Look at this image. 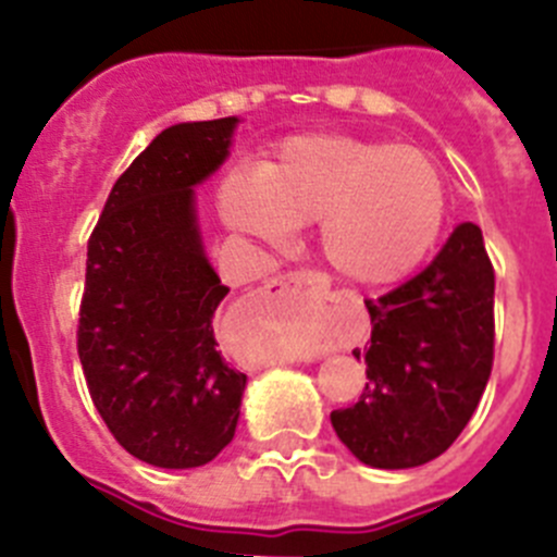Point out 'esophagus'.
<instances>
[{
  "instance_id": "1",
  "label": "esophagus",
  "mask_w": 557,
  "mask_h": 557,
  "mask_svg": "<svg viewBox=\"0 0 557 557\" xmlns=\"http://www.w3.org/2000/svg\"><path fill=\"white\" fill-rule=\"evenodd\" d=\"M267 290L269 294H277V297L294 299L299 308L310 310V313H322L330 299L327 280L322 274L308 272V269H299V272H288L269 280Z\"/></svg>"
}]
</instances>
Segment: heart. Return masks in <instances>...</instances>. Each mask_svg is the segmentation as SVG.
I'll return each instance as SVG.
<instances>
[{
    "instance_id": "obj_1",
    "label": "heart",
    "mask_w": 557,
    "mask_h": 557,
    "mask_svg": "<svg viewBox=\"0 0 557 557\" xmlns=\"http://www.w3.org/2000/svg\"><path fill=\"white\" fill-rule=\"evenodd\" d=\"M233 227L283 238L319 222V249L338 277L385 285L413 272L438 242L447 185L422 149L344 133L288 135L222 188Z\"/></svg>"
}]
</instances>
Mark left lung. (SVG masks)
Here are the masks:
<instances>
[{
  "instance_id": "1",
  "label": "left lung",
  "mask_w": 557,
  "mask_h": 557,
  "mask_svg": "<svg viewBox=\"0 0 557 557\" xmlns=\"http://www.w3.org/2000/svg\"><path fill=\"white\" fill-rule=\"evenodd\" d=\"M366 388L330 413L349 453L374 469H410L453 447L494 366V267L474 222L453 230L430 267L377 299Z\"/></svg>"
}]
</instances>
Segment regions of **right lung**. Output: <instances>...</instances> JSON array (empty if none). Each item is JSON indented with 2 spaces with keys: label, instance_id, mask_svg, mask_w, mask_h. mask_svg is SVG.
Segmentation results:
<instances>
[{
  "label": "right lung",
  "instance_id": "add662e5",
  "mask_svg": "<svg viewBox=\"0 0 557 557\" xmlns=\"http://www.w3.org/2000/svg\"><path fill=\"white\" fill-rule=\"evenodd\" d=\"M238 119L174 124L116 180L88 238L77 352L113 438L144 463L191 469L235 435L247 374L219 352L227 285L210 269L194 185L222 166Z\"/></svg>",
  "mask_w": 557,
  "mask_h": 557
}]
</instances>
